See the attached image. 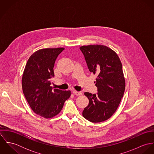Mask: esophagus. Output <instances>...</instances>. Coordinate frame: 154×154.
Wrapping results in <instances>:
<instances>
[{
  "instance_id": "obj_1",
  "label": "esophagus",
  "mask_w": 154,
  "mask_h": 154,
  "mask_svg": "<svg viewBox=\"0 0 154 154\" xmlns=\"http://www.w3.org/2000/svg\"><path fill=\"white\" fill-rule=\"evenodd\" d=\"M73 93L75 95H77V96H79V95H82V92H78V91H74L73 92Z\"/></svg>"
}]
</instances>
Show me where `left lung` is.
Returning a JSON list of instances; mask_svg holds the SVG:
<instances>
[{"label": "left lung", "mask_w": 154, "mask_h": 154, "mask_svg": "<svg viewBox=\"0 0 154 154\" xmlns=\"http://www.w3.org/2000/svg\"><path fill=\"white\" fill-rule=\"evenodd\" d=\"M89 70L97 75V94L88 92L89 104L82 112L83 117L92 123L110 118L117 109L125 90L122 65L117 53L103 45H88L80 47Z\"/></svg>", "instance_id": "1"}]
</instances>
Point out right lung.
<instances>
[{
	"instance_id": "add662e5",
	"label": "right lung",
	"mask_w": 154,
	"mask_h": 154,
	"mask_svg": "<svg viewBox=\"0 0 154 154\" xmlns=\"http://www.w3.org/2000/svg\"><path fill=\"white\" fill-rule=\"evenodd\" d=\"M64 48H43L29 58L22 78L23 93L31 109L45 119L52 118L62 109L70 91L53 89L50 79L54 76L55 61Z\"/></svg>"
}]
</instances>
